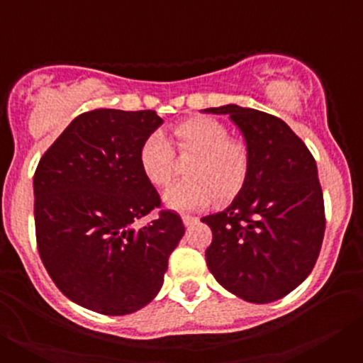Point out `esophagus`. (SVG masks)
Returning a JSON list of instances; mask_svg holds the SVG:
<instances>
[{
  "mask_svg": "<svg viewBox=\"0 0 363 363\" xmlns=\"http://www.w3.org/2000/svg\"><path fill=\"white\" fill-rule=\"evenodd\" d=\"M182 221H184L185 227H189V225H194V223L198 221V218L196 216H189V214H184V216H182Z\"/></svg>",
  "mask_w": 363,
  "mask_h": 363,
  "instance_id": "1",
  "label": "esophagus"
}]
</instances>
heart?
<instances>
[{
  "label": "heart",
  "instance_id": "1",
  "mask_svg": "<svg viewBox=\"0 0 363 363\" xmlns=\"http://www.w3.org/2000/svg\"><path fill=\"white\" fill-rule=\"evenodd\" d=\"M179 156H194L185 169L187 179L171 185L163 194L167 207L198 211L214 200L227 203L245 185L251 171V149L229 129L209 116L189 118L174 127ZM140 167L154 187H165L176 174V154L160 130L140 147Z\"/></svg>",
  "mask_w": 363,
  "mask_h": 363
}]
</instances>
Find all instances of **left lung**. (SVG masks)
<instances>
[{
    "label": "left lung",
    "mask_w": 363,
    "mask_h": 363,
    "mask_svg": "<svg viewBox=\"0 0 363 363\" xmlns=\"http://www.w3.org/2000/svg\"><path fill=\"white\" fill-rule=\"evenodd\" d=\"M205 112L229 114L251 149V171L238 196L225 211L201 218L213 230L207 267L243 300H280L309 277L322 249L325 209L316 162L272 114L238 105Z\"/></svg>",
    "instance_id": "left-lung-1"
}]
</instances>
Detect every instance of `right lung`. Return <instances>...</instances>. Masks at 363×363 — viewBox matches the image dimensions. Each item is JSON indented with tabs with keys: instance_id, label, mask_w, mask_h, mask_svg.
I'll list each match as a JSON object with an SVG mask.
<instances>
[{
	"instance_id": "right-lung-1",
	"label": "right lung",
	"mask_w": 363,
	"mask_h": 363,
	"mask_svg": "<svg viewBox=\"0 0 363 363\" xmlns=\"http://www.w3.org/2000/svg\"><path fill=\"white\" fill-rule=\"evenodd\" d=\"M163 123L156 111L83 112L41 156L34 172L40 258L74 303L108 316L147 306L185 233L162 209L140 167V147ZM157 213L138 230L133 221Z\"/></svg>"
}]
</instances>
